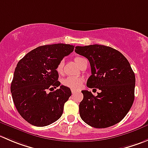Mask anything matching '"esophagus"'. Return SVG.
I'll return each mask as SVG.
<instances>
[{"label":"esophagus","instance_id":"obj_1","mask_svg":"<svg viewBox=\"0 0 148 148\" xmlns=\"http://www.w3.org/2000/svg\"><path fill=\"white\" fill-rule=\"evenodd\" d=\"M76 92H77V91H75V90H74V89H72V94H75V93H76Z\"/></svg>","mask_w":148,"mask_h":148}]
</instances>
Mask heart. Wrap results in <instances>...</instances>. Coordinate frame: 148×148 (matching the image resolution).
<instances>
[{"label": "heart", "instance_id": "heart-1", "mask_svg": "<svg viewBox=\"0 0 148 148\" xmlns=\"http://www.w3.org/2000/svg\"><path fill=\"white\" fill-rule=\"evenodd\" d=\"M84 58H81V57H76L75 58V62L78 65H79L80 62L84 60ZM63 68V61L60 62L57 66V71L58 73H62ZM83 83V79L81 78L76 76H69L67 78H64L62 81L63 85L65 86L69 87V88H72V89L76 90L81 87V84Z\"/></svg>", "mask_w": 148, "mask_h": 148}]
</instances>
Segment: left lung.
Wrapping results in <instances>:
<instances>
[{"label":"left lung","instance_id":"obj_1","mask_svg":"<svg viewBox=\"0 0 148 148\" xmlns=\"http://www.w3.org/2000/svg\"><path fill=\"white\" fill-rule=\"evenodd\" d=\"M75 51L90 62L91 75L86 86L100 90L96 97L91 91H81V119L98 129L119 123L134 100L135 75L129 61L120 51L103 45L76 46Z\"/></svg>","mask_w":148,"mask_h":148}]
</instances>
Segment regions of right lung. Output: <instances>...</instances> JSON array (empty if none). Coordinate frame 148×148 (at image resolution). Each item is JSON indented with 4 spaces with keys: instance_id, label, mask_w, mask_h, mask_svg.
I'll return each mask as SVG.
<instances>
[{
    "instance_id": "right-lung-1",
    "label": "right lung",
    "mask_w": 148,
    "mask_h": 148,
    "mask_svg": "<svg viewBox=\"0 0 148 148\" xmlns=\"http://www.w3.org/2000/svg\"><path fill=\"white\" fill-rule=\"evenodd\" d=\"M74 46L45 45L33 49L17 63L11 85L14 103L20 115L36 126H46L58 120L71 96L70 88L60 86L57 66L73 51Z\"/></svg>"
}]
</instances>
